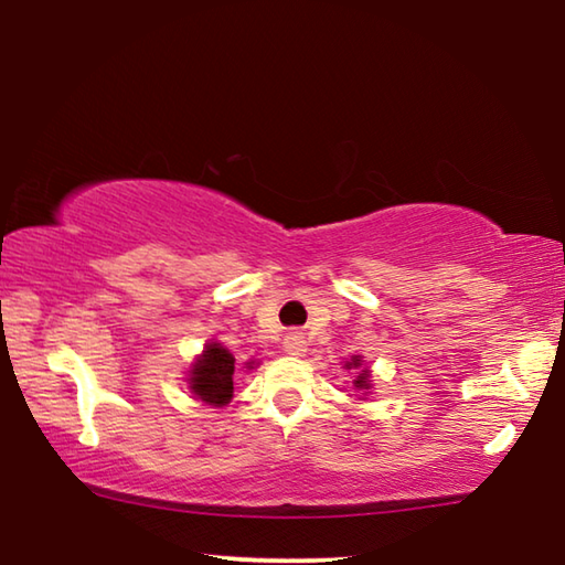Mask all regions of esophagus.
I'll return each mask as SVG.
<instances>
[{
	"label": "esophagus",
	"mask_w": 565,
	"mask_h": 565,
	"mask_svg": "<svg viewBox=\"0 0 565 565\" xmlns=\"http://www.w3.org/2000/svg\"><path fill=\"white\" fill-rule=\"evenodd\" d=\"M303 351H306V341L299 331H294L284 339V353H289V356H301Z\"/></svg>",
	"instance_id": "esophagus-1"
}]
</instances>
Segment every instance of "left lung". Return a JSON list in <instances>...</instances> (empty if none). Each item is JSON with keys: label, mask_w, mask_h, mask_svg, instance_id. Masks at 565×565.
<instances>
[{"label": "left lung", "mask_w": 565, "mask_h": 565, "mask_svg": "<svg viewBox=\"0 0 565 565\" xmlns=\"http://www.w3.org/2000/svg\"><path fill=\"white\" fill-rule=\"evenodd\" d=\"M343 369L356 371V379H353V388L361 391L363 396L371 394V388H374V384H371V369L366 366V363H363V356H351L347 363H343Z\"/></svg>", "instance_id": "left-lung-1"}]
</instances>
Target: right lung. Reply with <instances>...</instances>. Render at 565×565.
Returning <instances> with one entry per match:
<instances>
[{
    "mask_svg": "<svg viewBox=\"0 0 565 565\" xmlns=\"http://www.w3.org/2000/svg\"><path fill=\"white\" fill-rule=\"evenodd\" d=\"M234 353L218 341H209L189 366L186 384L191 396L214 408L226 406L234 396ZM244 369H256V361H246Z\"/></svg>",
    "mask_w": 565,
    "mask_h": 565,
    "instance_id": "obj_1",
    "label": "right lung"
}]
</instances>
